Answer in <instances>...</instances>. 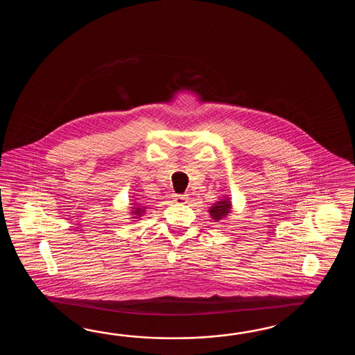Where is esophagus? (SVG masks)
<instances>
[{"label":"esophagus","mask_w":355,"mask_h":355,"mask_svg":"<svg viewBox=\"0 0 355 355\" xmlns=\"http://www.w3.org/2000/svg\"><path fill=\"white\" fill-rule=\"evenodd\" d=\"M174 200L175 203L187 204L189 202L188 194H179V196H175Z\"/></svg>","instance_id":"esophagus-1"}]
</instances>
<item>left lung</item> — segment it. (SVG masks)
<instances>
[{"label":"left lung","instance_id":"8db88e82","mask_svg":"<svg viewBox=\"0 0 355 355\" xmlns=\"http://www.w3.org/2000/svg\"><path fill=\"white\" fill-rule=\"evenodd\" d=\"M230 209H231V202H230L228 199H226V200L217 202L213 207H211L209 213H211V216L213 218L222 219L225 218L226 216H228Z\"/></svg>","mask_w":355,"mask_h":355}]
</instances>
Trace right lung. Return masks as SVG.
<instances>
[{
  "label": "right lung",
  "mask_w": 355,
  "mask_h": 355,
  "mask_svg": "<svg viewBox=\"0 0 355 355\" xmlns=\"http://www.w3.org/2000/svg\"><path fill=\"white\" fill-rule=\"evenodd\" d=\"M144 207H142V208H139V207H137L136 211H132V213L133 214H136L137 217H141L142 216V213H144ZM136 218V217H135Z\"/></svg>",
  "instance_id": "obj_1"
}]
</instances>
